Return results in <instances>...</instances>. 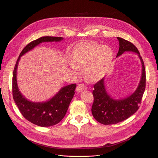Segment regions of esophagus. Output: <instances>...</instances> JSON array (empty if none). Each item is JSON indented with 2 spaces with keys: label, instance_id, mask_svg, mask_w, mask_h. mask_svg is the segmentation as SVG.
Here are the masks:
<instances>
[{
  "label": "esophagus",
  "instance_id": "obj_1",
  "mask_svg": "<svg viewBox=\"0 0 158 158\" xmlns=\"http://www.w3.org/2000/svg\"><path fill=\"white\" fill-rule=\"evenodd\" d=\"M86 89V87L85 86H84V85L82 84H79L77 85V88H76V90L77 92H82V91H85Z\"/></svg>",
  "mask_w": 158,
  "mask_h": 158
}]
</instances>
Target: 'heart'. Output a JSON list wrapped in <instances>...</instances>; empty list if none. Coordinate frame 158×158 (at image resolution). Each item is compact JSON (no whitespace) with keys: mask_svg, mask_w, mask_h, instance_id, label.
Instances as JSON below:
<instances>
[{"mask_svg":"<svg viewBox=\"0 0 158 158\" xmlns=\"http://www.w3.org/2000/svg\"><path fill=\"white\" fill-rule=\"evenodd\" d=\"M69 57L72 72L78 75V68H83L85 77L89 82H96L106 76L113 60V51L108 45L82 42L73 47Z\"/></svg>","mask_w":158,"mask_h":158,"instance_id":"b5f03b06","label":"heart"}]
</instances>
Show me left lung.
<instances>
[{
    "mask_svg": "<svg viewBox=\"0 0 158 158\" xmlns=\"http://www.w3.org/2000/svg\"><path fill=\"white\" fill-rule=\"evenodd\" d=\"M119 41V50L117 57L125 52L138 54L142 65V72L139 85L135 92L123 98H112L105 88L104 77L94 85L93 95L94 98L92 113L95 119L104 125H111L127 119L135 113L139 108L145 89L146 76L144 63L138 48L130 41L117 37Z\"/></svg>",
    "mask_w": 158,
    "mask_h": 158,
    "instance_id": "1",
    "label": "left lung"
}]
</instances>
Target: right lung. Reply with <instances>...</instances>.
<instances>
[{"label": "right lung", "mask_w": 158, "mask_h": 158, "mask_svg": "<svg viewBox=\"0 0 158 158\" xmlns=\"http://www.w3.org/2000/svg\"><path fill=\"white\" fill-rule=\"evenodd\" d=\"M62 37L44 36L31 41L22 50L16 61L13 73V97L23 117L30 122L41 127H49L59 123L65 116L75 94L76 84L63 87L52 98L44 102L28 101L19 91L16 71L20 57L42 42L60 41Z\"/></svg>", "instance_id": "obj_1"}]
</instances>
